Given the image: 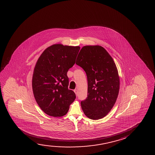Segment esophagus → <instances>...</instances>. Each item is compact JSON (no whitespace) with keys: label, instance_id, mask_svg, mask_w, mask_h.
Here are the masks:
<instances>
[{"label":"esophagus","instance_id":"esophagus-1","mask_svg":"<svg viewBox=\"0 0 155 155\" xmlns=\"http://www.w3.org/2000/svg\"><path fill=\"white\" fill-rule=\"evenodd\" d=\"M74 92L77 95V89H74Z\"/></svg>","mask_w":155,"mask_h":155}]
</instances>
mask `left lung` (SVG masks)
Listing matches in <instances>:
<instances>
[{
  "label": "left lung",
  "instance_id": "1",
  "mask_svg": "<svg viewBox=\"0 0 155 155\" xmlns=\"http://www.w3.org/2000/svg\"><path fill=\"white\" fill-rule=\"evenodd\" d=\"M76 64L84 70L88 94L81 102L85 115L91 120L105 117L114 105L119 94L120 78L112 58L100 45L83 47Z\"/></svg>",
  "mask_w": 155,
  "mask_h": 155
}]
</instances>
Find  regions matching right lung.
<instances>
[{"mask_svg":"<svg viewBox=\"0 0 155 155\" xmlns=\"http://www.w3.org/2000/svg\"><path fill=\"white\" fill-rule=\"evenodd\" d=\"M80 50L56 44L43 52L36 62L32 78V89L36 103L41 110L51 117H60L68 112L76 98L68 89V70L74 65Z\"/></svg>","mask_w":155,"mask_h":155,"instance_id":"obj_1","label":"right lung"}]
</instances>
